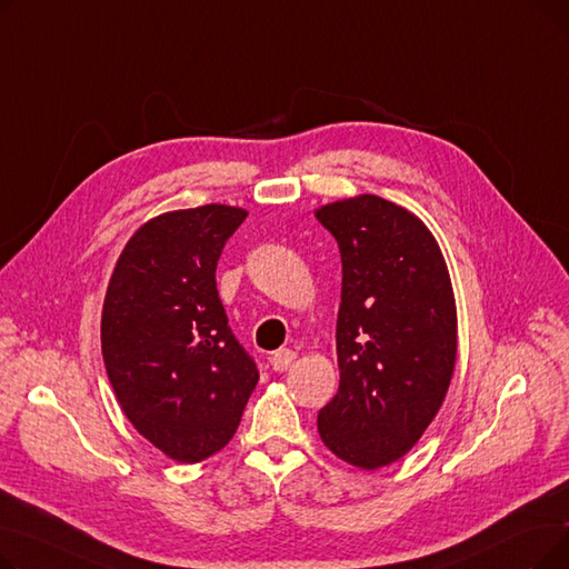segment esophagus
Wrapping results in <instances>:
<instances>
[{"mask_svg": "<svg viewBox=\"0 0 569 569\" xmlns=\"http://www.w3.org/2000/svg\"><path fill=\"white\" fill-rule=\"evenodd\" d=\"M295 357H297V352L295 350H290V348H281V350H277L274 355H272V367H274V371H283V369H288L292 362H295Z\"/></svg>", "mask_w": 569, "mask_h": 569, "instance_id": "34e87169", "label": "esophagus"}]
</instances>
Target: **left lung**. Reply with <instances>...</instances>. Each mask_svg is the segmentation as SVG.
Returning a JSON list of instances; mask_svg holds the SVG:
<instances>
[{"label": "left lung", "mask_w": 569, "mask_h": 569, "mask_svg": "<svg viewBox=\"0 0 569 569\" xmlns=\"http://www.w3.org/2000/svg\"><path fill=\"white\" fill-rule=\"evenodd\" d=\"M316 219L341 251L339 392L318 433L362 470L401 459L442 406L457 362V307L429 228L408 209L357 196Z\"/></svg>", "instance_id": "obj_1"}]
</instances>
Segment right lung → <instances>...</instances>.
Here are the masks:
<instances>
[{"instance_id":"1","label":"right lung","mask_w":569,"mask_h":569,"mask_svg":"<svg viewBox=\"0 0 569 569\" xmlns=\"http://www.w3.org/2000/svg\"><path fill=\"white\" fill-rule=\"evenodd\" d=\"M244 219L247 209L202 204L147 221L108 283L110 385L131 425L179 463L228 445L260 378L217 290V262Z\"/></svg>"}]
</instances>
